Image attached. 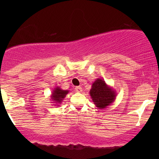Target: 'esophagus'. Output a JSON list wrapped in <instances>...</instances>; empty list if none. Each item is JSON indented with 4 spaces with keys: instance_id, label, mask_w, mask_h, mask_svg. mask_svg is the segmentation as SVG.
Masks as SVG:
<instances>
[{
    "instance_id": "1",
    "label": "esophagus",
    "mask_w": 159,
    "mask_h": 159,
    "mask_svg": "<svg viewBox=\"0 0 159 159\" xmlns=\"http://www.w3.org/2000/svg\"><path fill=\"white\" fill-rule=\"evenodd\" d=\"M75 91L77 93H81L82 91V88H81V87L78 86V87H76L75 88Z\"/></svg>"
}]
</instances>
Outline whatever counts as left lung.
<instances>
[{
    "label": "left lung",
    "mask_w": 159,
    "mask_h": 159,
    "mask_svg": "<svg viewBox=\"0 0 159 159\" xmlns=\"http://www.w3.org/2000/svg\"><path fill=\"white\" fill-rule=\"evenodd\" d=\"M90 95L93 103L97 108H105L115 101L116 90L108 85L103 79H98L92 84Z\"/></svg>",
    "instance_id": "8db88e82"
}]
</instances>
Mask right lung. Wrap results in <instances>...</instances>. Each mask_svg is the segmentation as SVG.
<instances>
[{
  "mask_svg": "<svg viewBox=\"0 0 159 159\" xmlns=\"http://www.w3.org/2000/svg\"><path fill=\"white\" fill-rule=\"evenodd\" d=\"M69 91V90H62L60 87L56 86L55 88L53 89V92L51 93V100L52 102H53L54 106H60L59 104L63 102L65 97L66 96V95L68 94ZM51 102V103H52Z\"/></svg>",
  "mask_w": 159,
  "mask_h": 159,
  "instance_id": "add662e5",
  "label": "right lung"
}]
</instances>
